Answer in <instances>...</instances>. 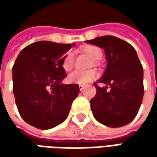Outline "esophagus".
Masks as SVG:
<instances>
[{"mask_svg":"<svg viewBox=\"0 0 157 157\" xmlns=\"http://www.w3.org/2000/svg\"><path fill=\"white\" fill-rule=\"evenodd\" d=\"M78 87H79V90H80V91H83V90L85 89V86H84V85H79Z\"/></svg>","mask_w":157,"mask_h":157,"instance_id":"obj_1","label":"esophagus"}]
</instances>
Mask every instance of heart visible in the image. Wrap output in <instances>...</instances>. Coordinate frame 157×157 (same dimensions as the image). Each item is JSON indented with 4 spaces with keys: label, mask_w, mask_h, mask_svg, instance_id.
<instances>
[{
    "label": "heart",
    "mask_w": 157,
    "mask_h": 157,
    "mask_svg": "<svg viewBox=\"0 0 157 157\" xmlns=\"http://www.w3.org/2000/svg\"><path fill=\"white\" fill-rule=\"evenodd\" d=\"M84 52L87 53L94 61H98L102 57V52L96 46L88 45L84 48ZM74 64V57L72 52H68L63 58L62 67L65 71H70L73 67ZM98 75L95 70H88V71H78L75 70L71 72L68 76V80L72 84H79L86 85L90 81L94 79Z\"/></svg>",
    "instance_id": "1"
}]
</instances>
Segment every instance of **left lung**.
Wrapping results in <instances>:
<instances>
[{
  "mask_svg": "<svg viewBox=\"0 0 157 157\" xmlns=\"http://www.w3.org/2000/svg\"><path fill=\"white\" fill-rule=\"evenodd\" d=\"M86 43L102 48L107 61L98 81L105 86L100 87L95 83L97 93L90 102L94 118L107 127L125 126L136 116L144 94L143 68L136 50L113 36H99Z\"/></svg>",
  "mask_w": 157,
  "mask_h": 157,
  "instance_id": "obj_1",
  "label": "left lung"
}]
</instances>
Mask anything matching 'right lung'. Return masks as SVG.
Listing matches in <instances>:
<instances>
[{
  "label": "right lung",
  "mask_w": 157,
  "mask_h": 157,
  "mask_svg": "<svg viewBox=\"0 0 157 157\" xmlns=\"http://www.w3.org/2000/svg\"><path fill=\"white\" fill-rule=\"evenodd\" d=\"M75 44L36 42L19 53L12 68L13 93L21 118L39 129H50L66 120L79 93L77 84L64 85L65 53Z\"/></svg>",
  "instance_id": "right-lung-1"
}]
</instances>
